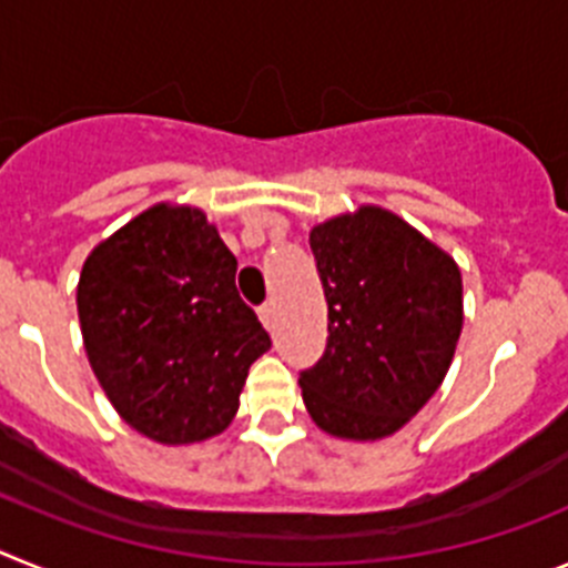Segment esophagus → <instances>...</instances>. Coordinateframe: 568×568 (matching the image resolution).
I'll return each mask as SVG.
<instances>
[{
	"mask_svg": "<svg viewBox=\"0 0 568 568\" xmlns=\"http://www.w3.org/2000/svg\"><path fill=\"white\" fill-rule=\"evenodd\" d=\"M258 318H261V324H264V327H267V329L275 327V304H273V301H267V304H261V307H258Z\"/></svg>",
	"mask_w": 568,
	"mask_h": 568,
	"instance_id": "esophagus-1",
	"label": "esophagus"
}]
</instances>
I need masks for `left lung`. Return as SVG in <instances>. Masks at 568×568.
<instances>
[{
  "label": "left lung",
  "mask_w": 568,
  "mask_h": 568,
  "mask_svg": "<svg viewBox=\"0 0 568 568\" xmlns=\"http://www.w3.org/2000/svg\"><path fill=\"white\" fill-rule=\"evenodd\" d=\"M324 298L327 349L298 375L324 433L378 440L433 398L464 327L453 255L389 210L358 207L310 233Z\"/></svg>",
  "instance_id": "1"
}]
</instances>
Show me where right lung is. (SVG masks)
<instances>
[{"label":"right lung","instance_id":"1","mask_svg":"<svg viewBox=\"0 0 568 568\" xmlns=\"http://www.w3.org/2000/svg\"><path fill=\"white\" fill-rule=\"evenodd\" d=\"M239 261L202 210L155 204L84 261L77 307L88 361L135 433L213 438L233 420L267 329L235 290Z\"/></svg>","mask_w":568,"mask_h":568}]
</instances>
